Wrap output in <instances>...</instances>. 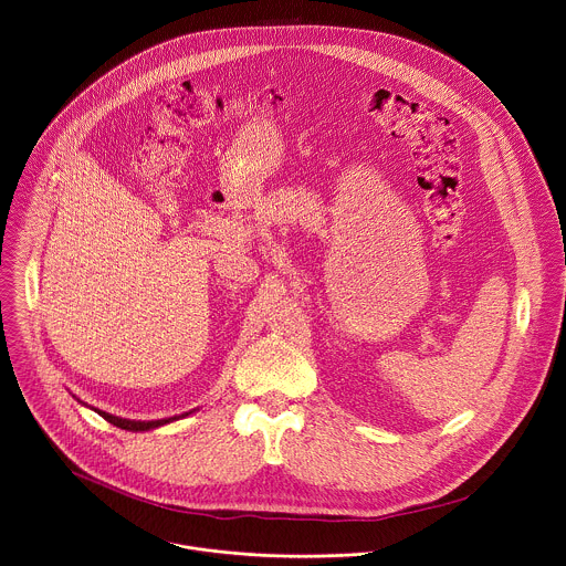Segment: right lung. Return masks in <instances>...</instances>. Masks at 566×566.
<instances>
[{"label":"right lung","mask_w":566,"mask_h":566,"mask_svg":"<svg viewBox=\"0 0 566 566\" xmlns=\"http://www.w3.org/2000/svg\"><path fill=\"white\" fill-rule=\"evenodd\" d=\"M80 401V399H77ZM80 403H84V401H80ZM91 408V406H88ZM91 410H95L99 417H104L108 423H113V426H117V428H122V430H127V432H147V430H156V428H163V426H167V423H174V421H178V419H185V417H189L190 412H195V410H189V412H185V415H176V417H169V419H156V421H134V419H122V417H115V415H108V412H104V410H97V408H91Z\"/></svg>","instance_id":"add662e5"}]
</instances>
